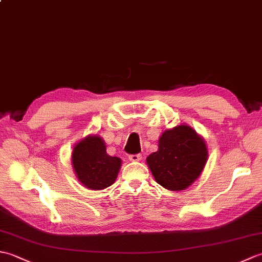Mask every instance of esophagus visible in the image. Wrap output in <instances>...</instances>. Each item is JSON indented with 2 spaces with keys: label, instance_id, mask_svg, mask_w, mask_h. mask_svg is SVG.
Masks as SVG:
<instances>
[{
  "label": "esophagus",
  "instance_id": "34e87169",
  "mask_svg": "<svg viewBox=\"0 0 262 262\" xmlns=\"http://www.w3.org/2000/svg\"><path fill=\"white\" fill-rule=\"evenodd\" d=\"M128 159H129V161H132V162H138V161L142 160V155L141 154H130L129 157H128Z\"/></svg>",
  "mask_w": 262,
  "mask_h": 262
}]
</instances>
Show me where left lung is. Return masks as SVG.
Here are the masks:
<instances>
[{"label": "left lung", "instance_id": "8db88e82", "mask_svg": "<svg viewBox=\"0 0 262 262\" xmlns=\"http://www.w3.org/2000/svg\"><path fill=\"white\" fill-rule=\"evenodd\" d=\"M207 161V148L192 128L180 125L165 130L159 149L146 162L159 185L172 191L188 188L202 173Z\"/></svg>", "mask_w": 262, "mask_h": 262}]
</instances>
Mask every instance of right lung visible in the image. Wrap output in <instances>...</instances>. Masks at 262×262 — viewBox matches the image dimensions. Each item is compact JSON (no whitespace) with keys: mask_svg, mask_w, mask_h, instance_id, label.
<instances>
[{"mask_svg":"<svg viewBox=\"0 0 262 262\" xmlns=\"http://www.w3.org/2000/svg\"><path fill=\"white\" fill-rule=\"evenodd\" d=\"M72 163L83 185L93 190H101L115 182L121 160L107 154L101 137L88 136L74 147Z\"/></svg>","mask_w":262,"mask_h":262,"instance_id":"obj_1","label":"right lung"}]
</instances>
